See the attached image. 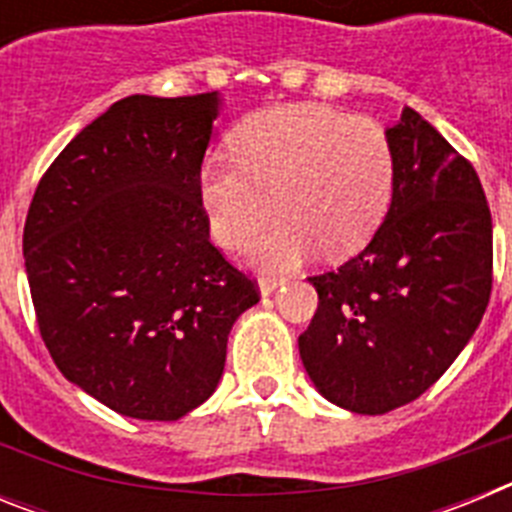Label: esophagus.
Returning a JSON list of instances; mask_svg holds the SVG:
<instances>
[{
  "label": "esophagus",
  "instance_id": "1",
  "mask_svg": "<svg viewBox=\"0 0 512 512\" xmlns=\"http://www.w3.org/2000/svg\"><path fill=\"white\" fill-rule=\"evenodd\" d=\"M279 284H284L282 277H271V274H261L259 277V289H261V295H271L274 289L279 287Z\"/></svg>",
  "mask_w": 512,
  "mask_h": 512
}]
</instances>
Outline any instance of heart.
Instances as JSON below:
<instances>
[{
	"label": "heart",
	"mask_w": 512,
	"mask_h": 512,
	"mask_svg": "<svg viewBox=\"0 0 512 512\" xmlns=\"http://www.w3.org/2000/svg\"><path fill=\"white\" fill-rule=\"evenodd\" d=\"M395 182V153L379 122L323 104H289L256 117L241 133L238 158L212 153L200 197L215 241L241 248L274 210L282 212L253 259L292 269L318 248L343 256L382 223Z\"/></svg>",
	"instance_id": "1"
}]
</instances>
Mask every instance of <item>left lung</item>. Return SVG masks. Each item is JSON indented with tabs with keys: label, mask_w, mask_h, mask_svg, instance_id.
Segmentation results:
<instances>
[{
	"label": "left lung",
	"mask_w": 512,
	"mask_h": 512,
	"mask_svg": "<svg viewBox=\"0 0 512 512\" xmlns=\"http://www.w3.org/2000/svg\"><path fill=\"white\" fill-rule=\"evenodd\" d=\"M387 138V217L359 256L310 277L318 310L297 341L320 395L361 415L418 400L467 346L492 292V217L474 166L410 107Z\"/></svg>",
	"instance_id": "8db88e82"
}]
</instances>
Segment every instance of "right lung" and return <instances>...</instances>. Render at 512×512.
<instances>
[{
  "instance_id": "right-lung-1",
  "label": "right lung",
  "mask_w": 512,
  "mask_h": 512,
  "mask_svg": "<svg viewBox=\"0 0 512 512\" xmlns=\"http://www.w3.org/2000/svg\"><path fill=\"white\" fill-rule=\"evenodd\" d=\"M217 92L133 94L56 156L22 253L40 338L115 413L176 420L215 392L259 284L210 241L200 197Z\"/></svg>"
}]
</instances>
